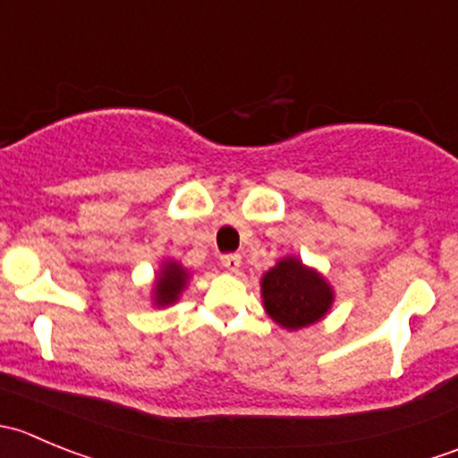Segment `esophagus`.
Listing matches in <instances>:
<instances>
[{"label": "esophagus", "mask_w": 458, "mask_h": 458, "mask_svg": "<svg viewBox=\"0 0 458 458\" xmlns=\"http://www.w3.org/2000/svg\"><path fill=\"white\" fill-rule=\"evenodd\" d=\"M221 266H224L228 272H239V267H242V257H239V255H224V257H221Z\"/></svg>", "instance_id": "34e87169"}]
</instances>
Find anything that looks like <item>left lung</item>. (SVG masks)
I'll use <instances>...</instances> for the list:
<instances>
[{"label":"left lung","mask_w":458,"mask_h":458,"mask_svg":"<svg viewBox=\"0 0 458 458\" xmlns=\"http://www.w3.org/2000/svg\"><path fill=\"white\" fill-rule=\"evenodd\" d=\"M263 308L285 330H299L317 323L335 301L330 284L301 259L285 257L261 279Z\"/></svg>","instance_id":"obj_1"}]
</instances>
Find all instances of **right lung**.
<instances>
[{"mask_svg":"<svg viewBox=\"0 0 458 458\" xmlns=\"http://www.w3.org/2000/svg\"><path fill=\"white\" fill-rule=\"evenodd\" d=\"M188 284V270L177 261H165L157 275L152 299L155 306H173Z\"/></svg>","mask_w":458,"mask_h":458,"instance_id":"add662e5","label":"right lung"}]
</instances>
